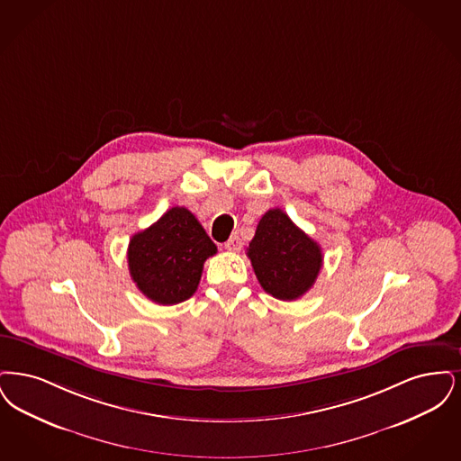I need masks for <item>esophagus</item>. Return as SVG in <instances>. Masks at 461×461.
I'll return each mask as SVG.
<instances>
[{
	"instance_id": "34e87169",
	"label": "esophagus",
	"mask_w": 461,
	"mask_h": 461,
	"mask_svg": "<svg viewBox=\"0 0 461 461\" xmlns=\"http://www.w3.org/2000/svg\"><path fill=\"white\" fill-rule=\"evenodd\" d=\"M225 246V249L227 251H232V253H236V251H240V248H242V240H240V236L238 234H232L229 240L223 244Z\"/></svg>"
}]
</instances>
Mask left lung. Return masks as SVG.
I'll use <instances>...</instances> for the list:
<instances>
[{"instance_id": "1", "label": "left lung", "mask_w": 461, "mask_h": 461, "mask_svg": "<svg viewBox=\"0 0 461 461\" xmlns=\"http://www.w3.org/2000/svg\"><path fill=\"white\" fill-rule=\"evenodd\" d=\"M248 258L265 293L282 301L301 298L317 281L321 246L304 234L281 208L268 210L249 242Z\"/></svg>"}]
</instances>
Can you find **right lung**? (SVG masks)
Wrapping results in <instances>:
<instances>
[{
  "label": "right lung",
  "mask_w": 461,
  "mask_h": 461,
  "mask_svg": "<svg viewBox=\"0 0 461 461\" xmlns=\"http://www.w3.org/2000/svg\"><path fill=\"white\" fill-rule=\"evenodd\" d=\"M215 253L217 246L196 217L184 206H174L132 236L127 261L132 281L148 300L177 304L196 293L203 263Z\"/></svg>",
  "instance_id": "1"
}]
</instances>
